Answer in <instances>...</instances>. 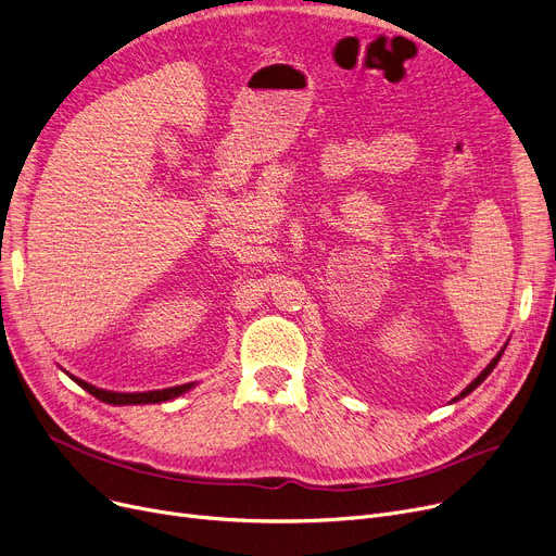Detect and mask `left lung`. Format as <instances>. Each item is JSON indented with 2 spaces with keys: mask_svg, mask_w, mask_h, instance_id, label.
<instances>
[{
  "mask_svg": "<svg viewBox=\"0 0 556 556\" xmlns=\"http://www.w3.org/2000/svg\"><path fill=\"white\" fill-rule=\"evenodd\" d=\"M503 352H505V349H503ZM503 352H501V354H498V356H495V358H493V361H491V363H489V365H486V367H484V371H482V374H480V376H478V378H476V381H473V383H471V386H469V388H466V390H464V392H462V394H459V396H457V399H464V396H466V394H471V392H473V390H476V388H478V386H480V383H482V381H484V378H486V376H489V374H491V371H493V367H495V365H498V361H501V356H503Z\"/></svg>",
  "mask_w": 556,
  "mask_h": 556,
  "instance_id": "obj_1",
  "label": "left lung"
}]
</instances>
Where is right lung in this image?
<instances>
[{
  "instance_id": "right-lung-1",
  "label": "right lung",
  "mask_w": 556,
  "mask_h": 556,
  "mask_svg": "<svg viewBox=\"0 0 556 556\" xmlns=\"http://www.w3.org/2000/svg\"><path fill=\"white\" fill-rule=\"evenodd\" d=\"M72 378H74V381H76L83 390H87V392H90L92 396H97V399H101V401H105V403H112V405L162 403V401H170V399H175V396H180V394H185L187 390H191V388H193V383H187V386L168 388V390H155V392H132V394H126V392H108V390H99V388H94V386H90V383L80 381V378H76V376H72Z\"/></svg>"
}]
</instances>
